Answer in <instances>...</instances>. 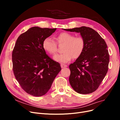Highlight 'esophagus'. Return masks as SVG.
<instances>
[{
    "label": "esophagus",
    "mask_w": 120,
    "mask_h": 120,
    "mask_svg": "<svg viewBox=\"0 0 120 120\" xmlns=\"http://www.w3.org/2000/svg\"><path fill=\"white\" fill-rule=\"evenodd\" d=\"M61 67L62 68H64L65 67H67V65H65V64H61Z\"/></svg>",
    "instance_id": "1"
}]
</instances>
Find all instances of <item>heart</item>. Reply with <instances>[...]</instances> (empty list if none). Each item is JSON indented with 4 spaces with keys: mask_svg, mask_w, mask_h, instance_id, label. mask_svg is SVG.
<instances>
[{
    "mask_svg": "<svg viewBox=\"0 0 120 120\" xmlns=\"http://www.w3.org/2000/svg\"><path fill=\"white\" fill-rule=\"evenodd\" d=\"M56 40L59 45L64 44L62 49L63 53L54 57L56 61L66 63L72 58H79L84 52L85 42L83 37L81 36H75L73 34L63 32L56 36ZM42 46L44 50L50 55H54L57 52L56 43L49 37L44 39Z\"/></svg>",
    "mask_w": 120,
    "mask_h": 120,
    "instance_id": "b5f03b06",
    "label": "heart"
}]
</instances>
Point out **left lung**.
Listing matches in <instances>:
<instances>
[{"instance_id":"left-lung-1","label":"left lung","mask_w":120,"mask_h":120,"mask_svg":"<svg viewBox=\"0 0 120 120\" xmlns=\"http://www.w3.org/2000/svg\"><path fill=\"white\" fill-rule=\"evenodd\" d=\"M80 33L85 42L84 52L73 63L69 66L70 83L80 94L95 91L108 71L109 55L105 40L93 29L82 26L64 29Z\"/></svg>"}]
</instances>
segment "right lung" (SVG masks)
<instances>
[{
	"instance_id": "right-lung-1",
	"label": "right lung",
	"mask_w": 120,
	"mask_h": 120,
	"mask_svg": "<svg viewBox=\"0 0 120 120\" xmlns=\"http://www.w3.org/2000/svg\"><path fill=\"white\" fill-rule=\"evenodd\" d=\"M56 28L34 27L20 34L12 52V70L22 89L35 97L47 93L61 70L60 64L46 54L43 41Z\"/></svg>"
}]
</instances>
